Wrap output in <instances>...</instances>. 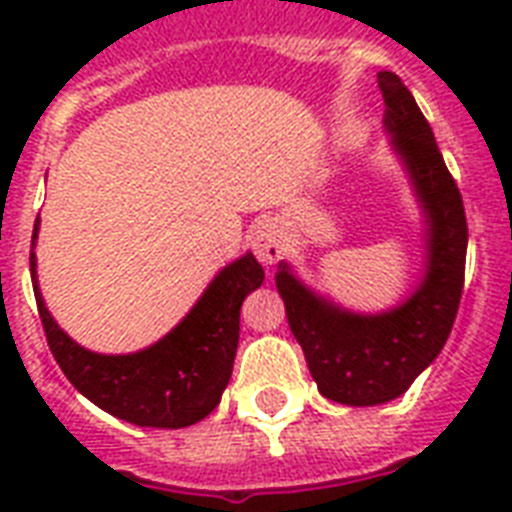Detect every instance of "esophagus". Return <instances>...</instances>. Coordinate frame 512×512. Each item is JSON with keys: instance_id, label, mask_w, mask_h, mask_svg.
Listing matches in <instances>:
<instances>
[{"instance_id": "1", "label": "esophagus", "mask_w": 512, "mask_h": 512, "mask_svg": "<svg viewBox=\"0 0 512 512\" xmlns=\"http://www.w3.org/2000/svg\"><path fill=\"white\" fill-rule=\"evenodd\" d=\"M252 249H255L257 260L263 265L279 263L284 252H287V233H284V225L279 220H263L257 223V228L252 231Z\"/></svg>"}]
</instances>
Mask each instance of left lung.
Masks as SVG:
<instances>
[{"label":"left lung","mask_w":512,"mask_h":512,"mask_svg":"<svg viewBox=\"0 0 512 512\" xmlns=\"http://www.w3.org/2000/svg\"><path fill=\"white\" fill-rule=\"evenodd\" d=\"M390 151L406 170L425 220V273L404 303L356 313L319 295L292 265L279 263L276 289L289 329L321 396L345 406H377L404 396L444 348L460 308L468 223L460 188L438 151L412 92L393 71L377 74Z\"/></svg>","instance_id":"left-lung-1"}]
</instances>
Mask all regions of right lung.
I'll return each mask as SVG.
<instances>
[{
    "label": "right lung",
    "mask_w": 512,
    "mask_h": 512,
    "mask_svg": "<svg viewBox=\"0 0 512 512\" xmlns=\"http://www.w3.org/2000/svg\"><path fill=\"white\" fill-rule=\"evenodd\" d=\"M36 217L31 236V281L52 356L71 385L103 412L140 428H188L204 420L231 380L239 348L244 297L263 284V265L247 252L209 281L183 321L162 340L135 353H95L58 327L36 281Z\"/></svg>",
    "instance_id": "right-lung-1"
}]
</instances>
